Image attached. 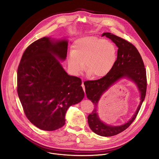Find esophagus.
Returning a JSON list of instances; mask_svg holds the SVG:
<instances>
[{"instance_id": "esophagus-1", "label": "esophagus", "mask_w": 159, "mask_h": 159, "mask_svg": "<svg viewBox=\"0 0 159 159\" xmlns=\"http://www.w3.org/2000/svg\"><path fill=\"white\" fill-rule=\"evenodd\" d=\"M82 88H83V90H84V91L85 92V86H84V82H82Z\"/></svg>"}]
</instances>
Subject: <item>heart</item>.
<instances>
[{"label":"heart","instance_id":"heart-1","mask_svg":"<svg viewBox=\"0 0 159 159\" xmlns=\"http://www.w3.org/2000/svg\"><path fill=\"white\" fill-rule=\"evenodd\" d=\"M116 60L117 50L115 45L94 36L77 39L73 44V50L68 55V65L74 74L79 75L86 67L89 75L94 78L107 75Z\"/></svg>","mask_w":159,"mask_h":159}]
</instances>
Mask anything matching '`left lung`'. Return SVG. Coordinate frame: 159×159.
I'll use <instances>...</instances> for the list:
<instances>
[{
  "instance_id": "obj_1",
  "label": "left lung",
  "mask_w": 159,
  "mask_h": 159,
  "mask_svg": "<svg viewBox=\"0 0 159 159\" xmlns=\"http://www.w3.org/2000/svg\"><path fill=\"white\" fill-rule=\"evenodd\" d=\"M101 36H106L118 48L116 62L107 75L99 80L85 81L84 84L87 98L95 107L87 117L90 128L102 137H111L125 130L137 117L146 95L147 77L142 57L134 45L110 33H104ZM123 78L132 81L137 86L140 93V102L135 112L126 123L118 126L109 125L100 119L98 103L102 96L111 86Z\"/></svg>"
}]
</instances>
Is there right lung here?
<instances>
[{
	"label": "right lung",
	"mask_w": 159,
	"mask_h": 159,
	"mask_svg": "<svg viewBox=\"0 0 159 159\" xmlns=\"http://www.w3.org/2000/svg\"><path fill=\"white\" fill-rule=\"evenodd\" d=\"M68 40L43 37L26 49L17 69V94L26 117L37 128L53 131L65 124L69 107L84 97L81 79L64 70Z\"/></svg>",
	"instance_id": "obj_1"
}]
</instances>
